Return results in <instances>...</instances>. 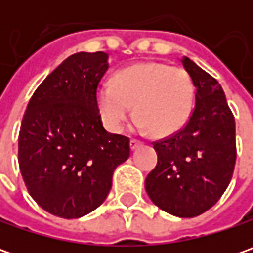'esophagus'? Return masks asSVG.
I'll return each instance as SVG.
<instances>
[{
  "mask_svg": "<svg viewBox=\"0 0 253 253\" xmlns=\"http://www.w3.org/2000/svg\"><path fill=\"white\" fill-rule=\"evenodd\" d=\"M142 143L139 141H136V139H131L129 142V148H131V151H135V149H138L139 146H141Z\"/></svg>",
  "mask_w": 253,
  "mask_h": 253,
  "instance_id": "1",
  "label": "esophagus"
}]
</instances>
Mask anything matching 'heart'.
Segmentation results:
<instances>
[{
	"label": "heart",
	"mask_w": 253,
	"mask_h": 253,
	"mask_svg": "<svg viewBox=\"0 0 253 253\" xmlns=\"http://www.w3.org/2000/svg\"><path fill=\"white\" fill-rule=\"evenodd\" d=\"M193 104L194 84L189 73L161 62L129 66L97 91L101 120L112 133L122 131L133 107L138 131L170 136L187 124Z\"/></svg>",
	"instance_id": "obj_1"
}]
</instances>
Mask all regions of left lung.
<instances>
[{
  "instance_id": "8db88e82",
  "label": "left lung",
  "mask_w": 253,
  "mask_h": 253,
  "mask_svg": "<svg viewBox=\"0 0 253 253\" xmlns=\"http://www.w3.org/2000/svg\"><path fill=\"white\" fill-rule=\"evenodd\" d=\"M181 63L196 87V105L183 129L153 143L158 165L145 189L161 210L191 218L228 187L237 159L235 120L218 82L186 56Z\"/></svg>"
}]
</instances>
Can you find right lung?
<instances>
[{"instance_id": "add662e5", "label": "right lung", "mask_w": 253, "mask_h": 253, "mask_svg": "<svg viewBox=\"0 0 253 253\" xmlns=\"http://www.w3.org/2000/svg\"><path fill=\"white\" fill-rule=\"evenodd\" d=\"M108 54L69 56L36 88L18 139V161L31 197L60 218L100 207L112 174L129 158V139L104 129L97 87Z\"/></svg>"}]
</instances>
